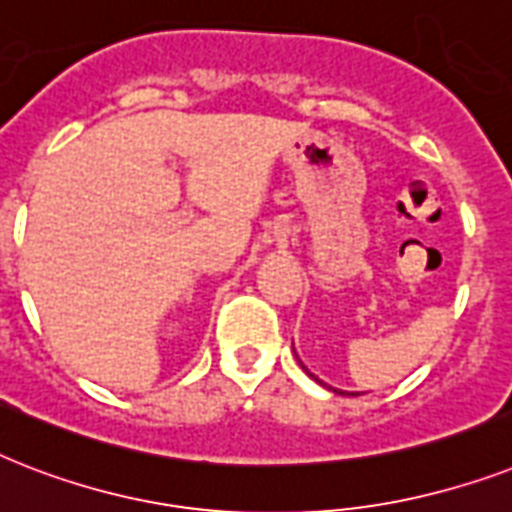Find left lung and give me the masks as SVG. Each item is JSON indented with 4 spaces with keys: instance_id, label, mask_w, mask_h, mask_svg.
Returning a JSON list of instances; mask_svg holds the SVG:
<instances>
[{
    "instance_id": "8db88e82",
    "label": "left lung",
    "mask_w": 512,
    "mask_h": 512,
    "mask_svg": "<svg viewBox=\"0 0 512 512\" xmlns=\"http://www.w3.org/2000/svg\"><path fill=\"white\" fill-rule=\"evenodd\" d=\"M335 394H341V391H335Z\"/></svg>"
}]
</instances>
